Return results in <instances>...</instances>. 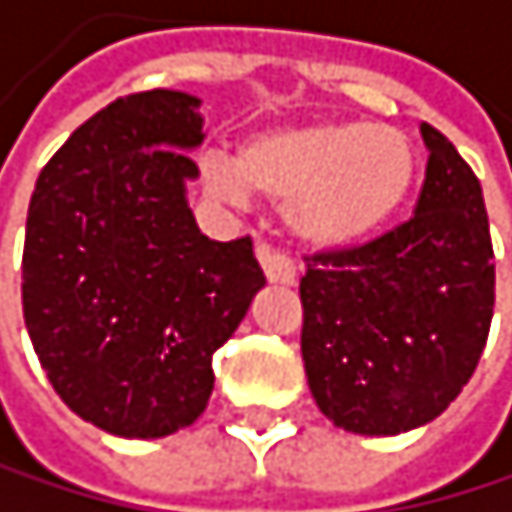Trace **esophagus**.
<instances>
[{"label": "esophagus", "mask_w": 512, "mask_h": 512, "mask_svg": "<svg viewBox=\"0 0 512 512\" xmlns=\"http://www.w3.org/2000/svg\"><path fill=\"white\" fill-rule=\"evenodd\" d=\"M256 259H259L265 281H269V284H294L297 281V265L290 262L287 256L275 253L272 247H265V243L256 250Z\"/></svg>", "instance_id": "34e87169"}]
</instances>
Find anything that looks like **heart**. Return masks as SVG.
Here are the masks:
<instances>
[{
  "label": "heart",
  "instance_id": "obj_1",
  "mask_svg": "<svg viewBox=\"0 0 512 512\" xmlns=\"http://www.w3.org/2000/svg\"><path fill=\"white\" fill-rule=\"evenodd\" d=\"M416 178V149L403 131L366 121L275 124L250 134L237 156H209L203 184L222 203L250 193L284 206L297 240L347 250L403 206Z\"/></svg>",
  "mask_w": 512,
  "mask_h": 512
}]
</instances>
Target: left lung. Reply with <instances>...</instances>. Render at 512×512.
<instances>
[{
    "mask_svg": "<svg viewBox=\"0 0 512 512\" xmlns=\"http://www.w3.org/2000/svg\"><path fill=\"white\" fill-rule=\"evenodd\" d=\"M416 215L366 247L306 259L303 366L319 410L353 435L438 419L472 378L494 316V250L482 184L441 131Z\"/></svg>",
    "mask_w": 512,
    "mask_h": 512,
    "instance_id": "left-lung-1",
    "label": "left lung"
}]
</instances>
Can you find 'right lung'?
Returning <instances> with one entry per match:
<instances>
[{"label": "right lung", "instance_id": "right-lung-1", "mask_svg": "<svg viewBox=\"0 0 512 512\" xmlns=\"http://www.w3.org/2000/svg\"><path fill=\"white\" fill-rule=\"evenodd\" d=\"M203 99H115L46 162L27 209L24 325L55 394L115 438L203 416L212 356L265 275L250 237L209 240L187 203Z\"/></svg>", "mask_w": 512, "mask_h": 512}]
</instances>
